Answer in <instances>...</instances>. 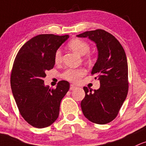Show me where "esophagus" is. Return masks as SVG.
Listing matches in <instances>:
<instances>
[{
	"label": "esophagus",
	"mask_w": 146,
	"mask_h": 146,
	"mask_svg": "<svg viewBox=\"0 0 146 146\" xmlns=\"http://www.w3.org/2000/svg\"><path fill=\"white\" fill-rule=\"evenodd\" d=\"M76 86H75L74 84H70V91H73V90H74V89H76Z\"/></svg>",
	"instance_id": "esophagus-1"
}]
</instances>
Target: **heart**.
<instances>
[{
  "instance_id": "obj_1",
  "label": "heart",
  "mask_w": 146,
  "mask_h": 146,
  "mask_svg": "<svg viewBox=\"0 0 146 146\" xmlns=\"http://www.w3.org/2000/svg\"><path fill=\"white\" fill-rule=\"evenodd\" d=\"M68 46L70 49L80 55H84L88 53L90 50V46L86 41L78 38H75L70 40L68 44ZM85 58L86 60H90L91 57L90 55H87ZM54 60L56 64H60L62 61V54L60 50H57L55 52ZM86 73V70L82 67L78 68H67L63 72L62 77L66 80L76 83L79 82L83 76H85Z\"/></svg>"
}]
</instances>
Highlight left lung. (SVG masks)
Segmentation results:
<instances>
[{"mask_svg":"<svg viewBox=\"0 0 146 146\" xmlns=\"http://www.w3.org/2000/svg\"><path fill=\"white\" fill-rule=\"evenodd\" d=\"M77 36L88 37L94 41L98 51L91 75H96L100 86L94 91L86 86L83 87L85 97L81 102L82 110L92 123L107 124L117 116L127 95L129 83L125 52L114 36L101 29L84 32Z\"/></svg>","mask_w":146,"mask_h":146,"instance_id":"obj_1","label":"left lung"}]
</instances>
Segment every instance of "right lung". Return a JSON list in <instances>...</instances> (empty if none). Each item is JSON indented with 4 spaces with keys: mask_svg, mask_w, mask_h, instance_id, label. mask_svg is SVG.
<instances>
[{
    "mask_svg": "<svg viewBox=\"0 0 146 146\" xmlns=\"http://www.w3.org/2000/svg\"><path fill=\"white\" fill-rule=\"evenodd\" d=\"M68 35H39L21 48L14 60L10 84L19 111L25 121L36 128L52 125L58 118L61 100L70 87L60 81L55 89L44 85L46 72L52 69L57 50Z\"/></svg>",
    "mask_w": 146,
    "mask_h": 146,
    "instance_id": "add662e5",
    "label": "right lung"
}]
</instances>
